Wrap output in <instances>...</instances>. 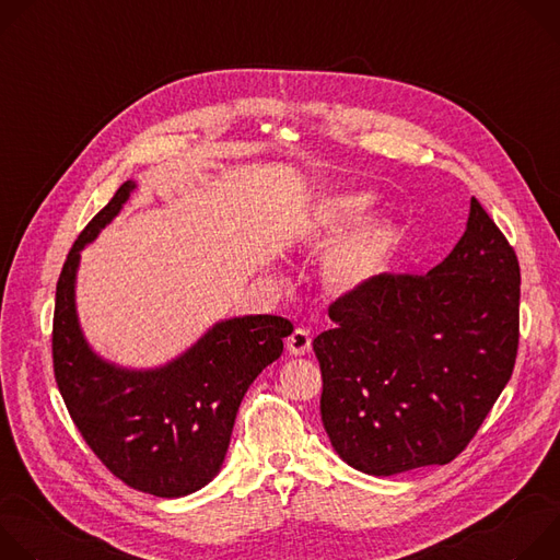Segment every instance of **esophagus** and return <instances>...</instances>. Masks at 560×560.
I'll use <instances>...</instances> for the list:
<instances>
[{
	"label": "esophagus",
	"instance_id": "esophagus-1",
	"mask_svg": "<svg viewBox=\"0 0 560 560\" xmlns=\"http://www.w3.org/2000/svg\"><path fill=\"white\" fill-rule=\"evenodd\" d=\"M310 348H312V335H310V330L296 328V330L288 337V350H290V354L301 357V354H307Z\"/></svg>",
	"mask_w": 560,
	"mask_h": 560
}]
</instances>
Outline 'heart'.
Returning a JSON list of instances; mask_svg holds the SVG:
<instances>
[{"label":"heart","instance_id":"obj_1","mask_svg":"<svg viewBox=\"0 0 560 560\" xmlns=\"http://www.w3.org/2000/svg\"><path fill=\"white\" fill-rule=\"evenodd\" d=\"M372 195L368 192H343L335 195L324 210L322 234L339 236L359 223L372 206ZM394 242V225L387 219H368L359 223L346 242L335 253L332 268L341 279H354L368 272L381 261Z\"/></svg>","mask_w":560,"mask_h":560}]
</instances>
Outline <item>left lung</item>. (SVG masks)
Returning <instances> with one entry per match:
<instances>
[{"mask_svg":"<svg viewBox=\"0 0 560 560\" xmlns=\"http://www.w3.org/2000/svg\"><path fill=\"white\" fill-rule=\"evenodd\" d=\"M518 299V259L474 197L428 275H378L337 299V326L312 341L335 452L372 476L458 456L512 376Z\"/></svg>","mask_w":560,"mask_h":560,"instance_id":"8db88e82","label":"left lung"}]
</instances>
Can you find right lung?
I'll return each mask as SVG.
<instances>
[{"label": "right lung", "mask_w": 560, "mask_h": 560, "mask_svg": "<svg viewBox=\"0 0 560 560\" xmlns=\"http://www.w3.org/2000/svg\"><path fill=\"white\" fill-rule=\"evenodd\" d=\"M135 188L126 182L66 257L55 294L52 365L70 419L100 460L139 492L179 499L219 474L244 394L281 357L294 328L283 316L246 314L217 322L166 365L132 370L100 357L77 316L79 259Z\"/></svg>", "instance_id": "add662e5"}]
</instances>
